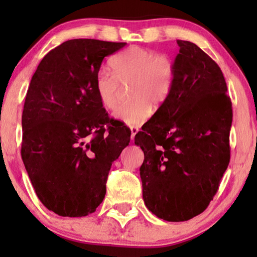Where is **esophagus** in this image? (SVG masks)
<instances>
[{
  "label": "esophagus",
  "mask_w": 257,
  "mask_h": 257,
  "mask_svg": "<svg viewBox=\"0 0 257 257\" xmlns=\"http://www.w3.org/2000/svg\"><path fill=\"white\" fill-rule=\"evenodd\" d=\"M139 132V129L137 128V127H132L130 128V138H132V141H134V138H135V135H136L137 133Z\"/></svg>",
  "instance_id": "1"
}]
</instances>
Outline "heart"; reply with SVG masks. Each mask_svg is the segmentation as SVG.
<instances>
[{"label":"heart","instance_id":"1","mask_svg":"<svg viewBox=\"0 0 257 257\" xmlns=\"http://www.w3.org/2000/svg\"><path fill=\"white\" fill-rule=\"evenodd\" d=\"M112 72L101 70L95 78V90L99 102L113 108L122 86L130 85L133 99L120 105L113 116L127 125L145 122L152 108L160 106L170 95L176 78V67L169 56L141 46H130L111 59Z\"/></svg>","mask_w":257,"mask_h":257}]
</instances>
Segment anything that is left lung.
Here are the masks:
<instances>
[{
	"instance_id": "8db88e82",
	"label": "left lung",
	"mask_w": 257,
	"mask_h": 257,
	"mask_svg": "<svg viewBox=\"0 0 257 257\" xmlns=\"http://www.w3.org/2000/svg\"><path fill=\"white\" fill-rule=\"evenodd\" d=\"M177 44L171 93L135 136L144 152L145 205L170 222L201 214L214 197L230 161L232 122L220 67L194 43Z\"/></svg>"
}]
</instances>
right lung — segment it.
Listing matches in <instances>:
<instances>
[{
    "instance_id": "obj_1",
    "label": "right lung",
    "mask_w": 257,
    "mask_h": 257,
    "mask_svg": "<svg viewBox=\"0 0 257 257\" xmlns=\"http://www.w3.org/2000/svg\"><path fill=\"white\" fill-rule=\"evenodd\" d=\"M125 44L67 41L43 58L30 80L21 158L37 197L58 215L96 211L111 165L129 145L130 130L108 118L95 90L103 59Z\"/></svg>"
}]
</instances>
